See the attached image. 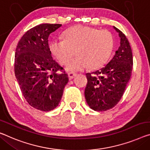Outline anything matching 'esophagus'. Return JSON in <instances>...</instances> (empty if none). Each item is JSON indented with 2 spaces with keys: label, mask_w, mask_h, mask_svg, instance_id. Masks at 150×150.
<instances>
[{
  "label": "esophagus",
  "mask_w": 150,
  "mask_h": 150,
  "mask_svg": "<svg viewBox=\"0 0 150 150\" xmlns=\"http://www.w3.org/2000/svg\"><path fill=\"white\" fill-rule=\"evenodd\" d=\"M76 75H77V74H76L75 73H73V72H70L68 73V76H69V78L70 79H72L74 78L75 77H76Z\"/></svg>",
  "instance_id": "1"
}]
</instances>
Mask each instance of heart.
Listing matches in <instances>:
<instances>
[{"label":"heart","mask_w":150,"mask_h":150,"mask_svg":"<svg viewBox=\"0 0 150 150\" xmlns=\"http://www.w3.org/2000/svg\"><path fill=\"white\" fill-rule=\"evenodd\" d=\"M113 37L108 30L76 26L67 30L64 39H54L50 49L61 65L69 61L76 51L77 56L66 67L69 71L101 67L110 57L113 48Z\"/></svg>","instance_id":"obj_1"}]
</instances>
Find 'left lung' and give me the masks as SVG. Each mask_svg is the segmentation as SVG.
I'll list each match as a JSON object with an SVG mask.
<instances>
[{"label":"left lung","instance_id":"left-lung-1","mask_svg":"<svg viewBox=\"0 0 150 150\" xmlns=\"http://www.w3.org/2000/svg\"><path fill=\"white\" fill-rule=\"evenodd\" d=\"M113 28L120 40L115 55L101 69L86 74L85 99L90 108L97 111H105L117 105L132 75L133 56L129 42L121 30Z\"/></svg>","mask_w":150,"mask_h":150}]
</instances>
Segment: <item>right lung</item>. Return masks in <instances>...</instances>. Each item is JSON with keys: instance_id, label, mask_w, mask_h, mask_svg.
Instances as JSON below:
<instances>
[{"instance_id": "obj_1", "label": "right lung", "mask_w": 150, "mask_h": 150, "mask_svg": "<svg viewBox=\"0 0 150 150\" xmlns=\"http://www.w3.org/2000/svg\"><path fill=\"white\" fill-rule=\"evenodd\" d=\"M59 24H41L30 28L16 49L15 74L23 96L30 105L42 111L56 108L69 81L63 68L52 57L49 35Z\"/></svg>"}]
</instances>
